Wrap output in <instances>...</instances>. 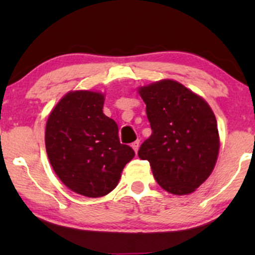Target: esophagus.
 Masks as SVG:
<instances>
[{
    "instance_id": "esophagus-1",
    "label": "esophagus",
    "mask_w": 255,
    "mask_h": 255,
    "mask_svg": "<svg viewBox=\"0 0 255 255\" xmlns=\"http://www.w3.org/2000/svg\"><path fill=\"white\" fill-rule=\"evenodd\" d=\"M139 140H136V141H134V142H131V147H133V150H134V152H137V150H139Z\"/></svg>"
}]
</instances>
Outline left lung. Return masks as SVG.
<instances>
[{
    "instance_id": "8db88e82",
    "label": "left lung",
    "mask_w": 255,
    "mask_h": 255,
    "mask_svg": "<svg viewBox=\"0 0 255 255\" xmlns=\"http://www.w3.org/2000/svg\"><path fill=\"white\" fill-rule=\"evenodd\" d=\"M152 134L137 156L150 162L157 183L176 195L193 193L217 162L219 135L210 105L175 80L140 87Z\"/></svg>"
}]
</instances>
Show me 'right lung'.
<instances>
[{"mask_svg": "<svg viewBox=\"0 0 255 255\" xmlns=\"http://www.w3.org/2000/svg\"><path fill=\"white\" fill-rule=\"evenodd\" d=\"M104 95L71 91L49 115L45 147L62 182L78 194L104 197L118 186L125 165L134 157L119 139V127L103 114Z\"/></svg>", "mask_w": 255, "mask_h": 255, "instance_id": "add662e5", "label": "right lung"}]
</instances>
